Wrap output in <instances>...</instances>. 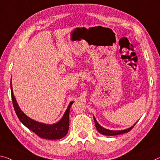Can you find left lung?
Segmentation results:
<instances>
[{"label":"left lung","mask_w":160,"mask_h":160,"mask_svg":"<svg viewBox=\"0 0 160 160\" xmlns=\"http://www.w3.org/2000/svg\"><path fill=\"white\" fill-rule=\"evenodd\" d=\"M94 118V121H95V127H96L97 130L98 131L99 133H102L103 135H106V136H116V135H119V134H122V133H128V132H130L131 130L132 129L133 126H135V124L133 125L132 127L129 128H127L126 130H122V131H111V130H108L106 129V128H104L103 127L99 124L97 122L96 119L95 118V117H93Z\"/></svg>","instance_id":"8db88e82"}]
</instances>
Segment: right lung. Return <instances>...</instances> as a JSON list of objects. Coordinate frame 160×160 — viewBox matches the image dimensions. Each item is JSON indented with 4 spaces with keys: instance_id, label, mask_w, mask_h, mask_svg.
<instances>
[{
    "instance_id": "right-lung-1",
    "label": "right lung",
    "mask_w": 160,
    "mask_h": 160,
    "mask_svg": "<svg viewBox=\"0 0 160 160\" xmlns=\"http://www.w3.org/2000/svg\"><path fill=\"white\" fill-rule=\"evenodd\" d=\"M11 98L13 102V106L14 110L17 115L19 120L23 125L35 133L38 137L45 139H59L65 137L69 130V121H70V107L73 103L71 102L69 105L68 109H67L63 117L60 121L55 124L47 125L44 123H42L37 121H35L27 116H26L22 111H21L20 108L18 106L15 98L13 93L12 90V85L11 83Z\"/></svg>"
}]
</instances>
